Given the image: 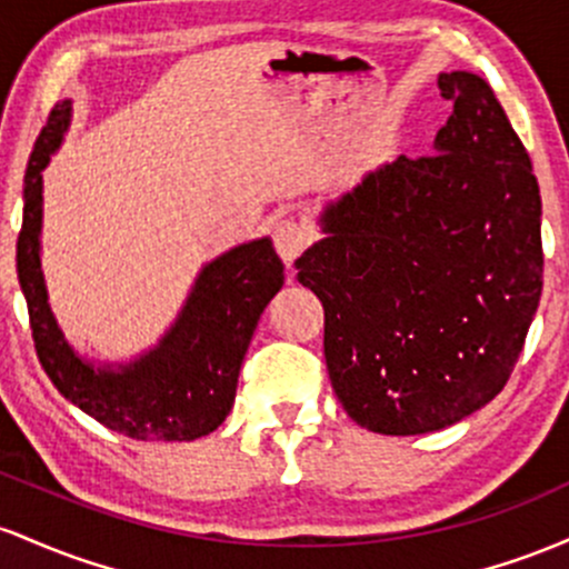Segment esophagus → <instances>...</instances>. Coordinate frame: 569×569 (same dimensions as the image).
<instances>
[{
	"label": "esophagus",
	"mask_w": 569,
	"mask_h": 569,
	"mask_svg": "<svg viewBox=\"0 0 569 569\" xmlns=\"http://www.w3.org/2000/svg\"><path fill=\"white\" fill-rule=\"evenodd\" d=\"M309 241L311 233L306 231L298 220H279L277 226H273V247H277L279 258H282L287 266L309 247Z\"/></svg>",
	"instance_id": "obj_1"
}]
</instances>
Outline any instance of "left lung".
I'll list each match as a JSON object with an SVG mask.
<instances>
[{
    "mask_svg": "<svg viewBox=\"0 0 569 569\" xmlns=\"http://www.w3.org/2000/svg\"><path fill=\"white\" fill-rule=\"evenodd\" d=\"M436 152L368 171L319 214L296 260L325 309L343 411L419 436L487 406L519 360L542 290L540 188L487 80L443 72Z\"/></svg>",
    "mask_w": 569,
    "mask_h": 569,
    "instance_id": "obj_1",
    "label": "left lung"
}]
</instances>
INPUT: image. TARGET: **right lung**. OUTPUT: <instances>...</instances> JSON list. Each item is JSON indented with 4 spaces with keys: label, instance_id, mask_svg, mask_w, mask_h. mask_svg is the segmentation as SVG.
I'll return each instance as SVG.
<instances>
[{
    "label": "right lung",
    "instance_id": "right-lung-1",
    "mask_svg": "<svg viewBox=\"0 0 569 569\" xmlns=\"http://www.w3.org/2000/svg\"><path fill=\"white\" fill-rule=\"evenodd\" d=\"M69 118V99L50 110L23 177V226L16 266L37 357L69 403L120 436L137 440L209 436L226 422L258 319L282 290V260L268 236L233 247L201 268L177 322L150 352L120 366L82 360L50 311L40 260L42 169L61 147Z\"/></svg>",
    "mask_w": 569,
    "mask_h": 569
}]
</instances>
